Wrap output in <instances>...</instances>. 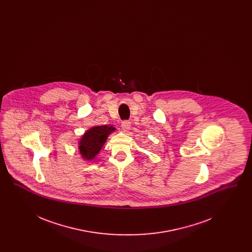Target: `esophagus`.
<instances>
[{
  "instance_id": "1",
  "label": "esophagus",
  "mask_w": 252,
  "mask_h": 252,
  "mask_svg": "<svg viewBox=\"0 0 252 252\" xmlns=\"http://www.w3.org/2000/svg\"><path fill=\"white\" fill-rule=\"evenodd\" d=\"M122 128L125 132H129L130 128H131V123L129 121L122 122Z\"/></svg>"
}]
</instances>
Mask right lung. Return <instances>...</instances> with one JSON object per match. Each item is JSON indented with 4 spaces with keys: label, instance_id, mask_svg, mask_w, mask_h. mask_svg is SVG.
Returning <instances> with one entry per match:
<instances>
[{
    "label": "right lung",
    "instance_id": "right-lung-1",
    "mask_svg": "<svg viewBox=\"0 0 252 252\" xmlns=\"http://www.w3.org/2000/svg\"><path fill=\"white\" fill-rule=\"evenodd\" d=\"M115 130L113 126L105 125L94 126L85 131L78 141V152L81 158L87 161L94 159L107 142L108 136Z\"/></svg>",
    "mask_w": 252,
    "mask_h": 252
}]
</instances>
